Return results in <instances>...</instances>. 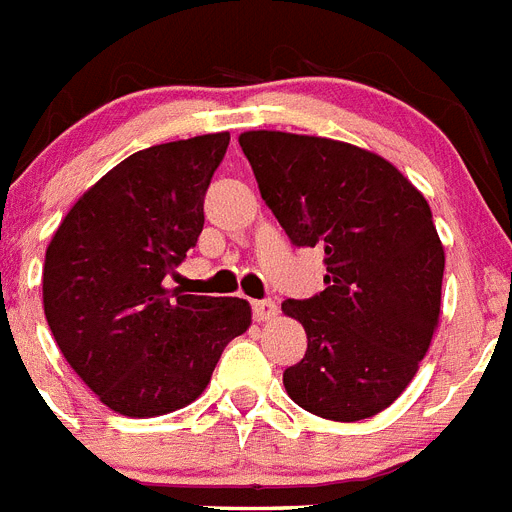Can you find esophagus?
<instances>
[{"label":"esophagus","instance_id":"1","mask_svg":"<svg viewBox=\"0 0 512 512\" xmlns=\"http://www.w3.org/2000/svg\"><path fill=\"white\" fill-rule=\"evenodd\" d=\"M275 311H278L275 301H270V299L252 301V317H255L257 322H268V319H273Z\"/></svg>","mask_w":512,"mask_h":512}]
</instances>
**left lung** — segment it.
<instances>
[{
    "instance_id": "obj_1",
    "label": "left lung",
    "mask_w": 512,
    "mask_h": 512,
    "mask_svg": "<svg viewBox=\"0 0 512 512\" xmlns=\"http://www.w3.org/2000/svg\"><path fill=\"white\" fill-rule=\"evenodd\" d=\"M262 201L296 247H324L327 288L283 301L306 353L288 397L327 420L379 415L407 389L441 314L446 255L428 201L373 151L322 136H239Z\"/></svg>"
}]
</instances>
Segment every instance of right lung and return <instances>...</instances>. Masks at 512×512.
Masks as SVG:
<instances>
[{
  "label": "right lung",
  "instance_id": "1",
  "mask_svg": "<svg viewBox=\"0 0 512 512\" xmlns=\"http://www.w3.org/2000/svg\"><path fill=\"white\" fill-rule=\"evenodd\" d=\"M226 146L229 133H206L136 151L71 206L48 244L53 340L113 412L157 417L195 402L226 345L250 327L244 299L164 288L201 237Z\"/></svg>",
  "mask_w": 512,
  "mask_h": 512
}]
</instances>
